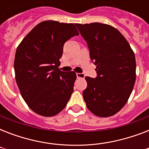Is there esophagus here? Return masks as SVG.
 I'll return each mask as SVG.
<instances>
[{
	"instance_id": "34e87169",
	"label": "esophagus",
	"mask_w": 149,
	"mask_h": 149,
	"mask_svg": "<svg viewBox=\"0 0 149 149\" xmlns=\"http://www.w3.org/2000/svg\"><path fill=\"white\" fill-rule=\"evenodd\" d=\"M77 77L78 79H83V78H84L85 77V75L84 74V73H79V72H77Z\"/></svg>"
}]
</instances>
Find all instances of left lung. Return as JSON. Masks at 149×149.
<instances>
[{
	"instance_id": "left-lung-1",
	"label": "left lung",
	"mask_w": 149,
	"mask_h": 149,
	"mask_svg": "<svg viewBox=\"0 0 149 149\" xmlns=\"http://www.w3.org/2000/svg\"><path fill=\"white\" fill-rule=\"evenodd\" d=\"M97 65L96 78L86 77L83 92L86 107L96 116L107 118L117 113L127 103L136 79L133 50L118 29L102 23L75 24Z\"/></svg>"
}]
</instances>
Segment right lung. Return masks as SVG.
<instances>
[{
	"instance_id": "1",
	"label": "right lung",
	"mask_w": 149,
	"mask_h": 149,
	"mask_svg": "<svg viewBox=\"0 0 149 149\" xmlns=\"http://www.w3.org/2000/svg\"><path fill=\"white\" fill-rule=\"evenodd\" d=\"M79 32L72 23L44 21L17 46L14 68L24 100L39 115L52 117L66 106L77 74L58 69L64 43Z\"/></svg>"
}]
</instances>
